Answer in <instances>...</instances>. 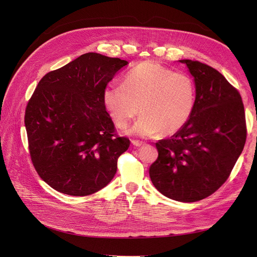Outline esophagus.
I'll list each match as a JSON object with an SVG mask.
<instances>
[{
    "label": "esophagus",
    "instance_id": "34e87169",
    "mask_svg": "<svg viewBox=\"0 0 257 257\" xmlns=\"http://www.w3.org/2000/svg\"><path fill=\"white\" fill-rule=\"evenodd\" d=\"M132 144H133V146H135V147H142L143 145H144V143H142V142H138V141H132Z\"/></svg>",
    "mask_w": 257,
    "mask_h": 257
}]
</instances>
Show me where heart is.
<instances>
[{"label":"heart","mask_w":257,"mask_h":257,"mask_svg":"<svg viewBox=\"0 0 257 257\" xmlns=\"http://www.w3.org/2000/svg\"><path fill=\"white\" fill-rule=\"evenodd\" d=\"M103 103L120 128L143 114L131 132L138 136H169L181 131L192 118L196 87L188 74L176 73L157 62L146 61L103 92Z\"/></svg>","instance_id":"b5f03b06"}]
</instances>
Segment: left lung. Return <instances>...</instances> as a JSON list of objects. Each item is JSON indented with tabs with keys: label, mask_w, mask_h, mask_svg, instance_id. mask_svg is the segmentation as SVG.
<instances>
[{
	"label": "left lung",
	"mask_w": 257,
	"mask_h": 257,
	"mask_svg": "<svg viewBox=\"0 0 257 257\" xmlns=\"http://www.w3.org/2000/svg\"><path fill=\"white\" fill-rule=\"evenodd\" d=\"M180 62L195 81V109L181 131L155 144L159 157L149 175L163 195L194 203L228 179L245 144V113L240 93L220 72L199 61Z\"/></svg>",
	"instance_id": "8db88e82"
}]
</instances>
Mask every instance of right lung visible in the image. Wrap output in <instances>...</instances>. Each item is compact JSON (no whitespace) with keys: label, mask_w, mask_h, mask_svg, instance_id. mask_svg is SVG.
<instances>
[{"label":"right lung","mask_w":257,"mask_h":257,"mask_svg":"<svg viewBox=\"0 0 257 257\" xmlns=\"http://www.w3.org/2000/svg\"><path fill=\"white\" fill-rule=\"evenodd\" d=\"M127 64L89 52L38 82L26 108L25 124L31 161L52 189L87 196L112 180L130 139L116 135L103 92Z\"/></svg>","instance_id":"obj_1"}]
</instances>
